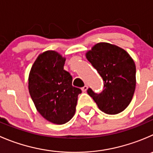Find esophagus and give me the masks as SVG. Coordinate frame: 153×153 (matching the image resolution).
Wrapping results in <instances>:
<instances>
[{"mask_svg": "<svg viewBox=\"0 0 153 153\" xmlns=\"http://www.w3.org/2000/svg\"><path fill=\"white\" fill-rule=\"evenodd\" d=\"M87 88H88V87H87V86L85 85V86H84L83 87H81V90H82L83 92H86V91H87Z\"/></svg>", "mask_w": 153, "mask_h": 153, "instance_id": "34e87169", "label": "esophagus"}]
</instances>
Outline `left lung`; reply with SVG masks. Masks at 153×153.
<instances>
[{
	"mask_svg": "<svg viewBox=\"0 0 153 153\" xmlns=\"http://www.w3.org/2000/svg\"><path fill=\"white\" fill-rule=\"evenodd\" d=\"M86 57L104 81L101 93L88 88L89 96L105 114L122 112L131 102L135 90L134 60L125 50L106 42L95 45Z\"/></svg>",
	"mask_w": 153,
	"mask_h": 153,
	"instance_id": "left-lung-1",
	"label": "left lung"
}]
</instances>
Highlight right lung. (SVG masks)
<instances>
[{"instance_id": "obj_1", "label": "right lung", "mask_w": 153, "mask_h": 153, "mask_svg": "<svg viewBox=\"0 0 153 153\" xmlns=\"http://www.w3.org/2000/svg\"><path fill=\"white\" fill-rule=\"evenodd\" d=\"M66 59L47 51L34 62L28 79L29 93L37 111L55 124L69 122L75 112L81 89L72 86V77L63 69Z\"/></svg>"}]
</instances>
